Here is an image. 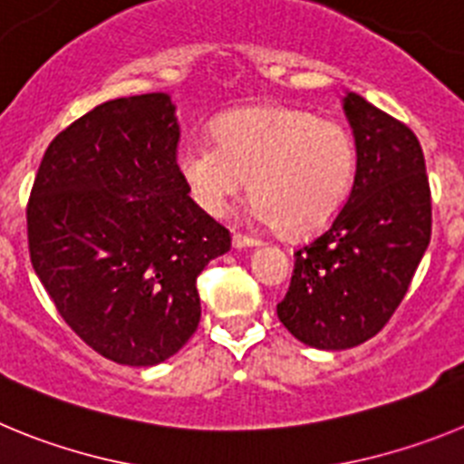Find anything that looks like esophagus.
Masks as SVG:
<instances>
[{
  "label": "esophagus",
  "instance_id": "esophagus-1",
  "mask_svg": "<svg viewBox=\"0 0 464 464\" xmlns=\"http://www.w3.org/2000/svg\"><path fill=\"white\" fill-rule=\"evenodd\" d=\"M232 246H235L237 251H241V248H253V246H257V241L251 239V237L235 235V237H232Z\"/></svg>",
  "mask_w": 464,
  "mask_h": 464
}]
</instances>
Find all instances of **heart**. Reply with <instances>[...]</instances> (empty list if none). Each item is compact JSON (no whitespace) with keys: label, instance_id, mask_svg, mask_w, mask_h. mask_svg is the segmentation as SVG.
Wrapping results in <instances>:
<instances>
[{"label":"heart","instance_id":"obj_1","mask_svg":"<svg viewBox=\"0 0 464 464\" xmlns=\"http://www.w3.org/2000/svg\"><path fill=\"white\" fill-rule=\"evenodd\" d=\"M179 171L195 204L223 216L251 190V216L302 239L325 229L355 179V141L346 127L285 106L235 111L216 125V143L188 141Z\"/></svg>","mask_w":464,"mask_h":464}]
</instances>
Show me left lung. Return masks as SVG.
<instances>
[{"label": "left lung", "mask_w": 464, "mask_h": 464, "mask_svg": "<svg viewBox=\"0 0 464 464\" xmlns=\"http://www.w3.org/2000/svg\"><path fill=\"white\" fill-rule=\"evenodd\" d=\"M355 137V181L318 239L295 253L290 288L276 306L295 339L346 351L372 339L400 306L432 232L423 149L407 125L346 90Z\"/></svg>", "instance_id": "8db88e82"}]
</instances>
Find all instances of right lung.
<instances>
[{"label":"right lung","mask_w":464,"mask_h":464,"mask_svg":"<svg viewBox=\"0 0 464 464\" xmlns=\"http://www.w3.org/2000/svg\"><path fill=\"white\" fill-rule=\"evenodd\" d=\"M167 92L118 97L44 153L27 237L36 276L76 334L104 358L153 367L199 325L197 276L229 232L188 197Z\"/></svg>","instance_id":"obj_1"}]
</instances>
